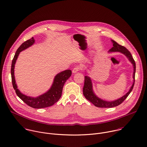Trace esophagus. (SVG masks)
<instances>
[{"label":"esophagus","instance_id":"1","mask_svg":"<svg viewBox=\"0 0 147 147\" xmlns=\"http://www.w3.org/2000/svg\"><path fill=\"white\" fill-rule=\"evenodd\" d=\"M81 70V67L80 66H76L75 67L73 70H72V73H77L78 71H80Z\"/></svg>","mask_w":147,"mask_h":147}]
</instances>
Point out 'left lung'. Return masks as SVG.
Listing matches in <instances>:
<instances>
[{"mask_svg":"<svg viewBox=\"0 0 147 147\" xmlns=\"http://www.w3.org/2000/svg\"><path fill=\"white\" fill-rule=\"evenodd\" d=\"M113 47L110 49L108 51L109 53H115V52H119L122 54H123L129 60V62L132 64L133 67V84L130 88L128 92L119 98L115 99L112 101H108L106 100H103L99 97L97 96L94 90L93 89V84L92 82L91 78L88 76H85V81H84V85L83 88V94L86 99L88 101L91 102L94 106L97 107H100V108H112L116 107L120 104H121L125 99L126 97L129 96V94L131 92L133 86L134 84V78H135V73H136V63L135 62L130 54V53L127 50V49L119 44H118L116 41L113 40H111ZM85 72L86 74H88L86 70H85Z\"/></svg>","mask_w":147,"mask_h":147,"instance_id":"obj_1","label":"left lung"}]
</instances>
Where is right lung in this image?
Wrapping results in <instances>:
<instances>
[{
  "mask_svg": "<svg viewBox=\"0 0 147 147\" xmlns=\"http://www.w3.org/2000/svg\"><path fill=\"white\" fill-rule=\"evenodd\" d=\"M35 40L33 37L23 42L17 50L16 54L12 61L11 74L12 79V84L16 94L20 98L29 106L34 109H42L51 106L57 103L62 96V92L63 85L66 80L71 76V71L70 70H66L58 73L54 77L53 82L46 92L37 97H32L27 96L22 93L18 88V86L16 82L14 76V67L17 58L20 53L26 50L28 48L33 45Z\"/></svg>",
  "mask_w": 147,
  "mask_h": 147,
  "instance_id": "right-lung-1",
  "label": "right lung"
}]
</instances>
